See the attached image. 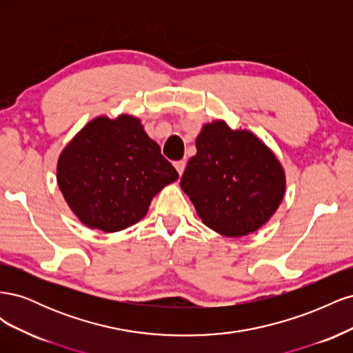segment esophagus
<instances>
[{"label":"esophagus","mask_w":353,"mask_h":353,"mask_svg":"<svg viewBox=\"0 0 353 353\" xmlns=\"http://www.w3.org/2000/svg\"><path fill=\"white\" fill-rule=\"evenodd\" d=\"M175 169L178 170V174H179V176L184 174V169H185V162L184 160H179V162H175Z\"/></svg>","instance_id":"34e87169"}]
</instances>
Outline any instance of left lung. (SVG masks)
I'll return each mask as SVG.
<instances>
[{
	"instance_id": "8db88e82",
	"label": "left lung",
	"mask_w": 353,
	"mask_h": 353,
	"mask_svg": "<svg viewBox=\"0 0 353 353\" xmlns=\"http://www.w3.org/2000/svg\"><path fill=\"white\" fill-rule=\"evenodd\" d=\"M196 148L181 188L201 222L225 237L248 236L265 225L285 194L284 168L271 148L222 119L203 125Z\"/></svg>"
}]
</instances>
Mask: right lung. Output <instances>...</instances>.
I'll use <instances>...</instances> for the list:
<instances>
[{
  "mask_svg": "<svg viewBox=\"0 0 353 353\" xmlns=\"http://www.w3.org/2000/svg\"><path fill=\"white\" fill-rule=\"evenodd\" d=\"M178 172L138 117L97 116L63 148L57 185L85 227L117 232L141 221Z\"/></svg>",
  "mask_w": 353,
  "mask_h": 353,
  "instance_id": "obj_1",
  "label": "right lung"
}]
</instances>
